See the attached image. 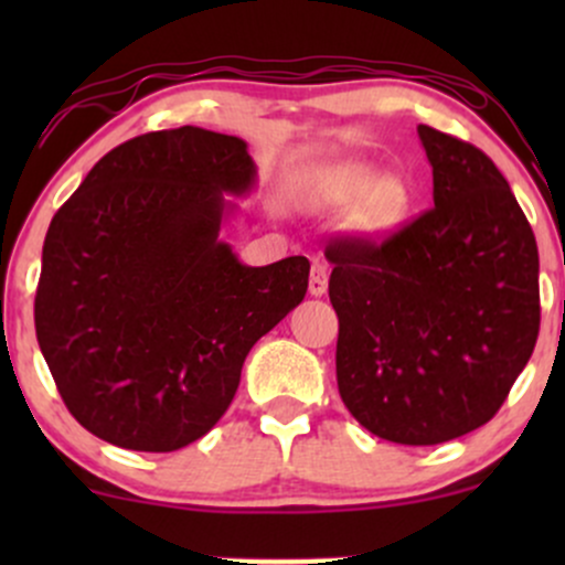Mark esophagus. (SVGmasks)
<instances>
[{"label": "esophagus", "mask_w": 565, "mask_h": 565, "mask_svg": "<svg viewBox=\"0 0 565 565\" xmlns=\"http://www.w3.org/2000/svg\"><path fill=\"white\" fill-rule=\"evenodd\" d=\"M327 287H329V270H327V265L316 260L313 268H310V284H308L310 295H313V297L327 295Z\"/></svg>", "instance_id": "1"}]
</instances>
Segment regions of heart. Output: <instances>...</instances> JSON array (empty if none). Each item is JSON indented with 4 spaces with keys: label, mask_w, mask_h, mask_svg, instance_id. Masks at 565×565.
I'll list each match as a JSON object with an SVG mask.
<instances>
[{
    "label": "heart",
    "mask_w": 565,
    "mask_h": 565,
    "mask_svg": "<svg viewBox=\"0 0 565 565\" xmlns=\"http://www.w3.org/2000/svg\"><path fill=\"white\" fill-rule=\"evenodd\" d=\"M382 185L380 172H374L372 167L361 164H342L334 167L332 172H327L316 183V193L321 199H348V196H361V193L377 191ZM395 210V196L393 193H385L382 199V212Z\"/></svg>",
    "instance_id": "1"
}]
</instances>
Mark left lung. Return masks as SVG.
Instances as JSON below:
<instances>
[{
    "label": "left lung",
    "mask_w": 565,
    "mask_h": 565,
    "mask_svg": "<svg viewBox=\"0 0 565 565\" xmlns=\"http://www.w3.org/2000/svg\"><path fill=\"white\" fill-rule=\"evenodd\" d=\"M433 204L387 236H337V387L374 436L433 446L489 423L540 334V252L481 148L419 125Z\"/></svg>",
    "instance_id": "left-lung-1"
}]
</instances>
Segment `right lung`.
I'll list each match as a JSON object with an SVG mask.
<instances>
[{
	"label": "right lung",
	"instance_id": "right-lung-1",
	"mask_svg": "<svg viewBox=\"0 0 565 565\" xmlns=\"http://www.w3.org/2000/svg\"><path fill=\"white\" fill-rule=\"evenodd\" d=\"M246 142L201 127L121 142L44 236L34 323L63 404L132 451H178L217 425L252 345L308 291V257L263 268L220 242L255 185Z\"/></svg>",
	"mask_w": 565,
	"mask_h": 565
}]
</instances>
